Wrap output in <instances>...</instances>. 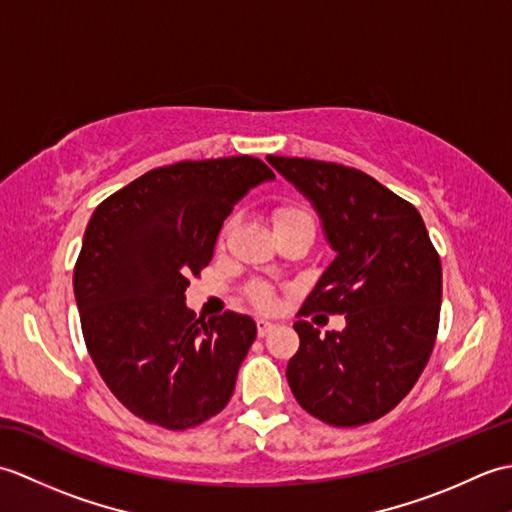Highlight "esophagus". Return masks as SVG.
Returning a JSON list of instances; mask_svg holds the SVG:
<instances>
[{"label":"esophagus","instance_id":"esophagus-1","mask_svg":"<svg viewBox=\"0 0 512 512\" xmlns=\"http://www.w3.org/2000/svg\"><path fill=\"white\" fill-rule=\"evenodd\" d=\"M273 330H275V325H273V323H268V321H257V334L262 336V339H264V336H268L270 332H273Z\"/></svg>","mask_w":512,"mask_h":512}]
</instances>
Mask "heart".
Returning <instances> with one entry per match:
<instances>
[{"label":"heart","mask_w":512,"mask_h":512,"mask_svg":"<svg viewBox=\"0 0 512 512\" xmlns=\"http://www.w3.org/2000/svg\"><path fill=\"white\" fill-rule=\"evenodd\" d=\"M273 224H275V231L277 228H288V226H299V224L314 226V217L308 209H303L299 204H281L273 211ZM224 239H226V228L220 235V244H224ZM248 297L259 310L275 308V292L268 284H264V281H255V284H250Z\"/></svg>","instance_id":"obj_1"}]
</instances>
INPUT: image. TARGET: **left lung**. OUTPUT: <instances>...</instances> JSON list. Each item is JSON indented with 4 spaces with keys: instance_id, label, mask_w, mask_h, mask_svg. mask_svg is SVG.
Wrapping results in <instances>:
<instances>
[{
    "instance_id": "left-lung-1",
    "label": "left lung",
    "mask_w": 512,
    "mask_h": 512,
    "mask_svg": "<svg viewBox=\"0 0 512 512\" xmlns=\"http://www.w3.org/2000/svg\"><path fill=\"white\" fill-rule=\"evenodd\" d=\"M319 211L334 262L297 317L345 314L343 332L297 321L286 376L299 405L332 427L394 409L429 363L440 325L442 264L416 206L336 162L268 156Z\"/></svg>"
}]
</instances>
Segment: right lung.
<instances>
[{
	"mask_svg": "<svg viewBox=\"0 0 512 512\" xmlns=\"http://www.w3.org/2000/svg\"><path fill=\"white\" fill-rule=\"evenodd\" d=\"M270 178L253 156L182 160L143 173L92 213L74 264L83 339L140 420L184 431L231 400L257 325L237 312L195 319L184 290L209 266L235 202Z\"/></svg>",
	"mask_w": 512,
	"mask_h": 512,
	"instance_id": "right-lung-1",
	"label": "right lung"
}]
</instances>
